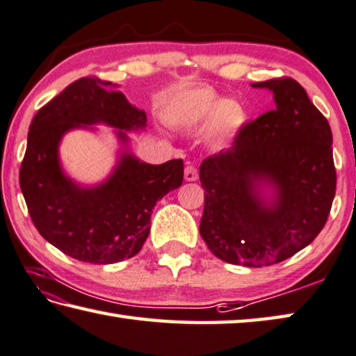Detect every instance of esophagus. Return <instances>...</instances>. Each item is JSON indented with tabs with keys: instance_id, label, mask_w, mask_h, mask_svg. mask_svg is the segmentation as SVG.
Returning a JSON list of instances; mask_svg holds the SVG:
<instances>
[{
	"instance_id": "obj_1",
	"label": "esophagus",
	"mask_w": 356,
	"mask_h": 356,
	"mask_svg": "<svg viewBox=\"0 0 356 356\" xmlns=\"http://www.w3.org/2000/svg\"><path fill=\"white\" fill-rule=\"evenodd\" d=\"M184 176H185L186 182H195V180H197V176H199L197 168L195 165H186Z\"/></svg>"
}]
</instances>
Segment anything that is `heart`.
Returning <instances> with one entry per match:
<instances>
[{"mask_svg":"<svg viewBox=\"0 0 356 356\" xmlns=\"http://www.w3.org/2000/svg\"><path fill=\"white\" fill-rule=\"evenodd\" d=\"M213 115L211 137L216 146H224L235 137L245 121V111L238 101L219 99L207 88L188 90L171 101L165 120L171 126H195Z\"/></svg>","mask_w":356,"mask_h":356,"instance_id":"1","label":"heart"}]
</instances>
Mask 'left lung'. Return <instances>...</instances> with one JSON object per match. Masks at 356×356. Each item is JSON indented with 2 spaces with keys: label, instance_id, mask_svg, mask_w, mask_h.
<instances>
[{
  "label": "left lung",
  "instance_id": "1",
  "mask_svg": "<svg viewBox=\"0 0 356 356\" xmlns=\"http://www.w3.org/2000/svg\"><path fill=\"white\" fill-rule=\"evenodd\" d=\"M252 87L270 90L275 107L244 124L227 151L202 160L199 232L225 263L261 268L293 257L324 229L336 171L330 124L300 83L282 77Z\"/></svg>",
  "mask_w": 356,
  "mask_h": 356
}]
</instances>
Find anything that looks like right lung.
I'll return each instance as SVG.
<instances>
[{
    "label": "right lung",
    "mask_w": 356,
    "mask_h": 356,
    "mask_svg": "<svg viewBox=\"0 0 356 356\" xmlns=\"http://www.w3.org/2000/svg\"><path fill=\"white\" fill-rule=\"evenodd\" d=\"M115 83L82 77L43 106L32 120L22 161L20 188L35 229L79 261L112 264L132 258L151 230L152 209L184 180V160L149 165L129 151L127 132L143 131L146 113ZM117 129L120 159L104 183L82 187L60 165L58 145L73 128Z\"/></svg>",
    "instance_id": "right-lung-1"
}]
</instances>
